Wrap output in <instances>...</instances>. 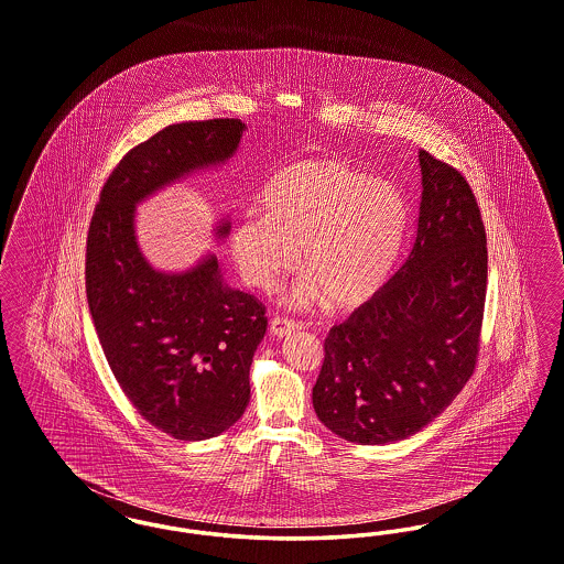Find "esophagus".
Listing matches in <instances>:
<instances>
[{"label":"esophagus","instance_id":"esophagus-1","mask_svg":"<svg viewBox=\"0 0 564 564\" xmlns=\"http://www.w3.org/2000/svg\"><path fill=\"white\" fill-rule=\"evenodd\" d=\"M299 328H301V324L294 322V319L280 318V316H278V318H273L270 322V333L273 337H278V339L291 337Z\"/></svg>","mask_w":564,"mask_h":564}]
</instances>
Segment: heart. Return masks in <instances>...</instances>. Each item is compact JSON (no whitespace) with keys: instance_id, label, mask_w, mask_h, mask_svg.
<instances>
[{"instance_id":"1","label":"heart","mask_w":564,"mask_h":564,"mask_svg":"<svg viewBox=\"0 0 564 564\" xmlns=\"http://www.w3.org/2000/svg\"><path fill=\"white\" fill-rule=\"evenodd\" d=\"M263 215L250 213L231 231V252L246 282L271 289L294 268V307L367 303L392 273L406 204L392 181L367 176L341 160H301L271 178Z\"/></svg>"}]
</instances>
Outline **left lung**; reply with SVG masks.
I'll use <instances>...</instances> for the list:
<instances>
[{"mask_svg": "<svg viewBox=\"0 0 564 564\" xmlns=\"http://www.w3.org/2000/svg\"><path fill=\"white\" fill-rule=\"evenodd\" d=\"M411 250L388 284L324 341L319 421L345 441L388 444L423 430L476 367L487 296V234L464 174L419 151Z\"/></svg>", "mask_w": 564, "mask_h": 564, "instance_id": "obj_1", "label": "left lung"}]
</instances>
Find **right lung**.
<instances>
[{
	"instance_id": "right-lung-1",
	"label": "right lung",
	"mask_w": 564,
	"mask_h": 564,
	"mask_svg": "<svg viewBox=\"0 0 564 564\" xmlns=\"http://www.w3.org/2000/svg\"><path fill=\"white\" fill-rule=\"evenodd\" d=\"M245 130L234 118L166 126L109 174L88 229L86 296L105 358L139 415L176 441L219 436L245 415L265 305L229 289L215 254L192 270H153L134 210L174 181L225 164ZM229 227L220 220L217 238Z\"/></svg>"
}]
</instances>
